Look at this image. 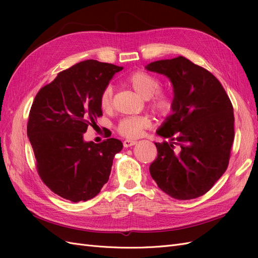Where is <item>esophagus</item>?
Returning a JSON list of instances; mask_svg holds the SVG:
<instances>
[{
    "label": "esophagus",
    "mask_w": 258,
    "mask_h": 258,
    "mask_svg": "<svg viewBox=\"0 0 258 258\" xmlns=\"http://www.w3.org/2000/svg\"><path fill=\"white\" fill-rule=\"evenodd\" d=\"M137 144V141H134V140H124L123 141V146L124 147H131Z\"/></svg>",
    "instance_id": "esophagus-1"
}]
</instances>
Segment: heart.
<instances>
[{"instance_id": "heart-1", "label": "heart", "mask_w": 258, "mask_h": 258, "mask_svg": "<svg viewBox=\"0 0 258 258\" xmlns=\"http://www.w3.org/2000/svg\"><path fill=\"white\" fill-rule=\"evenodd\" d=\"M126 83L137 93L147 99L148 106L156 114L168 115L173 107V98L170 92L159 90L160 82L157 77L145 71H135L126 77ZM113 96L112 86H106L99 98V103L102 110H107L111 106ZM152 126V120L147 116H128L122 118L117 129L127 138H138L142 135L144 129Z\"/></svg>"}]
</instances>
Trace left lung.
Here are the masks:
<instances>
[{"label":"left lung","instance_id":"left-lung-1","mask_svg":"<svg viewBox=\"0 0 258 258\" xmlns=\"http://www.w3.org/2000/svg\"><path fill=\"white\" fill-rule=\"evenodd\" d=\"M145 68L167 76L174 92L173 113L157 130L171 142L155 143L158 154L151 175L174 199L198 198L228 167L235 138L229 97L212 73L185 57L158 60Z\"/></svg>","mask_w":258,"mask_h":258}]
</instances>
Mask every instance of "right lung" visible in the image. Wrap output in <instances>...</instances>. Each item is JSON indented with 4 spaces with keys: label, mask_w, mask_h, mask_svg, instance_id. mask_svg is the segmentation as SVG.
Instances as JSON below:
<instances>
[{
    "label": "right lung",
    "mask_w": 258,
    "mask_h": 258,
    "mask_svg": "<svg viewBox=\"0 0 258 258\" xmlns=\"http://www.w3.org/2000/svg\"><path fill=\"white\" fill-rule=\"evenodd\" d=\"M121 70L97 60L82 61L41 88L31 106L27 134L38 175L67 200L96 197L108 181L114 156L121 151L122 143L114 138L99 144L84 141L88 126L102 116L101 92Z\"/></svg>",
    "instance_id": "1"
}]
</instances>
